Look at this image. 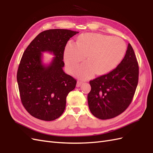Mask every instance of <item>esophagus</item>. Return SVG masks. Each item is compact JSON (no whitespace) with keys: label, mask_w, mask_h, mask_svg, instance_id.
Returning a JSON list of instances; mask_svg holds the SVG:
<instances>
[{"label":"esophagus","mask_w":153,"mask_h":153,"mask_svg":"<svg viewBox=\"0 0 153 153\" xmlns=\"http://www.w3.org/2000/svg\"><path fill=\"white\" fill-rule=\"evenodd\" d=\"M82 84H83V82H82V81H78V82H77V84H76V87H80V85H81Z\"/></svg>","instance_id":"34e87169"}]
</instances>
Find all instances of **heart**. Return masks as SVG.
I'll use <instances>...</instances> for the list:
<instances>
[{"mask_svg": "<svg viewBox=\"0 0 153 153\" xmlns=\"http://www.w3.org/2000/svg\"><path fill=\"white\" fill-rule=\"evenodd\" d=\"M127 47L119 38L100 34H83L78 37L73 47L69 45L64 53L68 70L73 72L85 57L86 64L82 65L76 75L89 78L95 73L102 76L109 73L121 62Z\"/></svg>", "mask_w": 153, "mask_h": 153, "instance_id": "b5f03b06", "label": "heart"}]
</instances>
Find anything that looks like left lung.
Masks as SVG:
<instances>
[{
  "instance_id": "left-lung-1",
  "label": "left lung",
  "mask_w": 153,
  "mask_h": 153,
  "mask_svg": "<svg viewBox=\"0 0 153 153\" xmlns=\"http://www.w3.org/2000/svg\"><path fill=\"white\" fill-rule=\"evenodd\" d=\"M138 75L137 59L129 43L123 61L113 71L90 80L91 90L87 100L92 115L105 120L124 112L133 100Z\"/></svg>"
}]
</instances>
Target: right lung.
<instances>
[{
  "mask_svg": "<svg viewBox=\"0 0 153 153\" xmlns=\"http://www.w3.org/2000/svg\"><path fill=\"white\" fill-rule=\"evenodd\" d=\"M78 33L59 29L41 32L23 53L16 78L22 103L32 116L51 121L63 114L66 97L76 84V80L62 70L64 52L69 39ZM45 51L56 56L47 67L40 61Z\"/></svg>",
  "mask_w": 153,
  "mask_h": 153,
  "instance_id": "right-lung-1",
  "label": "right lung"
}]
</instances>
